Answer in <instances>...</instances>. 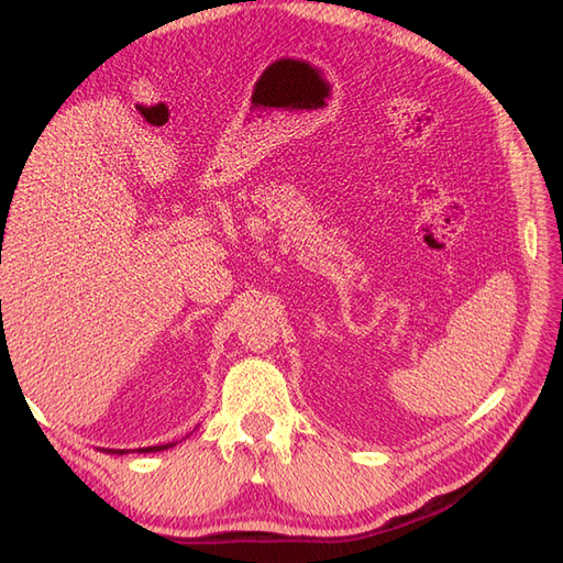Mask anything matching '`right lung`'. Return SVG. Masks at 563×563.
<instances>
[{
  "label": "right lung",
  "instance_id": "right-lung-1",
  "mask_svg": "<svg viewBox=\"0 0 563 563\" xmlns=\"http://www.w3.org/2000/svg\"><path fill=\"white\" fill-rule=\"evenodd\" d=\"M176 442H170V444H156V446H142V450H137L140 454H147V452H162V450H168V446H173ZM107 452H111V454H125L128 450H107Z\"/></svg>",
  "mask_w": 563,
  "mask_h": 563
}]
</instances>
